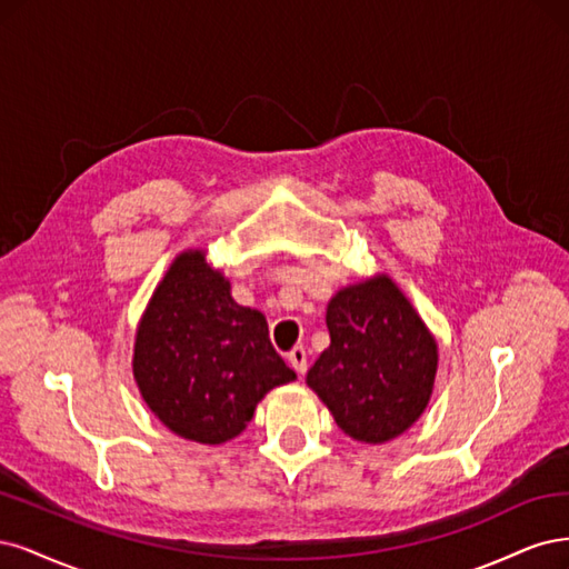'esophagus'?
<instances>
[{
  "mask_svg": "<svg viewBox=\"0 0 569 569\" xmlns=\"http://www.w3.org/2000/svg\"><path fill=\"white\" fill-rule=\"evenodd\" d=\"M288 363L292 366V369H296L298 376H305V373H307V352H305L302 345H296V347H292V350L288 352Z\"/></svg>",
  "mask_w": 569,
  "mask_h": 569,
  "instance_id": "obj_1",
  "label": "esophagus"
}]
</instances>
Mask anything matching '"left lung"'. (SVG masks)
<instances>
[{
	"mask_svg": "<svg viewBox=\"0 0 569 569\" xmlns=\"http://www.w3.org/2000/svg\"><path fill=\"white\" fill-rule=\"evenodd\" d=\"M331 347L307 385L336 423L359 442H388L423 413L437 371V345L388 277L340 290L328 302Z\"/></svg>",
	"mask_w": 569,
	"mask_h": 569,
	"instance_id": "obj_1",
	"label": "left lung"
}]
</instances>
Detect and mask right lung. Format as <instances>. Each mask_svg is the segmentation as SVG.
Segmentation results:
<instances>
[{
	"instance_id": "right-lung-1",
	"label": "right lung",
	"mask_w": 569,
	"mask_h": 569,
	"mask_svg": "<svg viewBox=\"0 0 569 569\" xmlns=\"http://www.w3.org/2000/svg\"><path fill=\"white\" fill-rule=\"evenodd\" d=\"M134 378L172 432L222 445L296 371L273 350L262 311L236 305L229 281L191 250L164 273L141 319Z\"/></svg>"
}]
</instances>
